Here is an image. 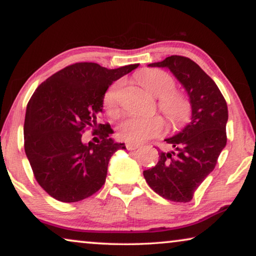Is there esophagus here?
<instances>
[{
	"label": "esophagus",
	"instance_id": "obj_1",
	"mask_svg": "<svg viewBox=\"0 0 256 256\" xmlns=\"http://www.w3.org/2000/svg\"><path fill=\"white\" fill-rule=\"evenodd\" d=\"M126 148L128 150H134L136 148H139V144L133 142H126Z\"/></svg>",
	"mask_w": 256,
	"mask_h": 256
}]
</instances>
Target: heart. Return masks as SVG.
<instances>
[{
	"label": "heart",
	"instance_id": "obj_1",
	"mask_svg": "<svg viewBox=\"0 0 256 256\" xmlns=\"http://www.w3.org/2000/svg\"><path fill=\"white\" fill-rule=\"evenodd\" d=\"M136 82L148 93L158 98V109L172 128H179L188 120L190 104L184 94L174 90V80L170 74L158 68H146L136 76ZM120 82H115L104 93V106L110 115L118 112V93ZM164 123L158 116H128L118 125L117 134L128 142L139 144L162 132Z\"/></svg>",
	"mask_w": 256,
	"mask_h": 256
}]
</instances>
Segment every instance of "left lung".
<instances>
[{"label": "left lung", "instance_id": "8db88e82", "mask_svg": "<svg viewBox=\"0 0 256 256\" xmlns=\"http://www.w3.org/2000/svg\"><path fill=\"white\" fill-rule=\"evenodd\" d=\"M148 66L172 72L188 93L192 116L180 132L164 140L174 150H160L158 164L144 170V177L164 199L188 202L226 144V101L215 82L188 57L172 55Z\"/></svg>", "mask_w": 256, "mask_h": 256}]
</instances>
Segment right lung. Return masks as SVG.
I'll use <instances>...</instances> for the list:
<instances>
[{
  "instance_id": "1",
  "label": "right lung",
  "mask_w": 256,
  "mask_h": 256,
  "mask_svg": "<svg viewBox=\"0 0 256 256\" xmlns=\"http://www.w3.org/2000/svg\"><path fill=\"white\" fill-rule=\"evenodd\" d=\"M139 66L106 68L76 63L56 72L38 87L26 108L24 147L36 182L62 202L86 199L104 184L109 160L125 144L98 124L101 141L84 144V128H94L104 96L114 82Z\"/></svg>"
}]
</instances>
